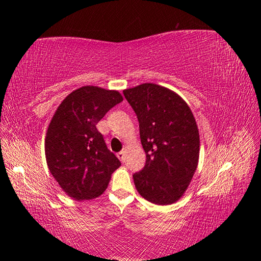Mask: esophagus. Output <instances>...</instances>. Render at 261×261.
<instances>
[{
	"label": "esophagus",
	"mask_w": 261,
	"mask_h": 261,
	"mask_svg": "<svg viewBox=\"0 0 261 261\" xmlns=\"http://www.w3.org/2000/svg\"><path fill=\"white\" fill-rule=\"evenodd\" d=\"M124 154H125L124 151H120V152L116 153V156H118V158L121 160V162H123V160H124Z\"/></svg>",
	"instance_id": "obj_1"
}]
</instances>
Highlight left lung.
Wrapping results in <instances>:
<instances>
[{"label":"left lung","mask_w":261,"mask_h":261,"mask_svg":"<svg viewBox=\"0 0 261 261\" xmlns=\"http://www.w3.org/2000/svg\"><path fill=\"white\" fill-rule=\"evenodd\" d=\"M139 121L146 165L134 175L138 193L169 205L187 191L198 165L199 134L192 110L176 92L153 83L123 91Z\"/></svg>","instance_id":"1"}]
</instances>
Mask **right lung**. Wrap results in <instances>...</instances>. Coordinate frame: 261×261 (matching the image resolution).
<instances>
[{
	"mask_svg": "<svg viewBox=\"0 0 261 261\" xmlns=\"http://www.w3.org/2000/svg\"><path fill=\"white\" fill-rule=\"evenodd\" d=\"M122 101L118 91L86 85L68 94L51 118L45 139L48 168L66 195L76 201L102 195L121 166L96 124Z\"/></svg>",
	"mask_w": 261,
	"mask_h": 261,
	"instance_id": "right-lung-1",
	"label": "right lung"
}]
</instances>
